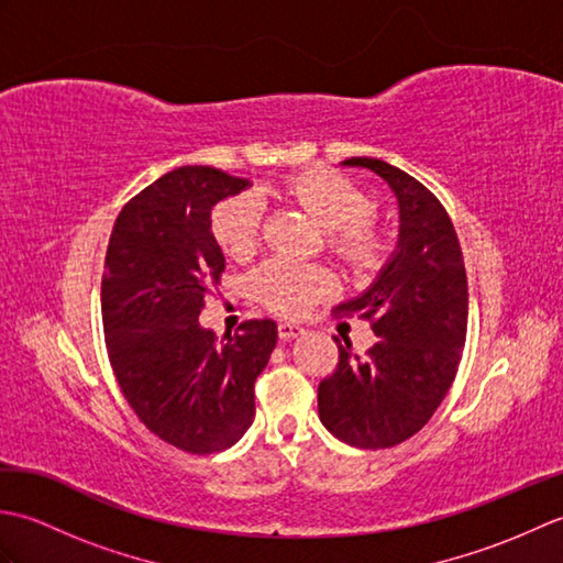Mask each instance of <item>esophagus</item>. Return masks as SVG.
Here are the masks:
<instances>
[{"label": "esophagus", "mask_w": 563, "mask_h": 563, "mask_svg": "<svg viewBox=\"0 0 563 563\" xmlns=\"http://www.w3.org/2000/svg\"><path fill=\"white\" fill-rule=\"evenodd\" d=\"M300 333H305V329L300 324H290V321H280L278 324V336L280 341H290V339H297Z\"/></svg>", "instance_id": "1"}]
</instances>
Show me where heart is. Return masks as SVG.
I'll use <instances>...</instances> for the list:
<instances>
[{
    "label": "heart",
    "mask_w": 563,
    "mask_h": 563,
    "mask_svg": "<svg viewBox=\"0 0 563 563\" xmlns=\"http://www.w3.org/2000/svg\"><path fill=\"white\" fill-rule=\"evenodd\" d=\"M285 196L302 206L329 232L333 254L357 273L382 266L387 239L367 218L373 200L349 178L329 169H307L285 181ZM263 222V202L254 194L222 200L212 210V236L232 258L254 254ZM258 300L278 314H302L319 297L331 292L333 280L327 268L305 266L290 258H273L254 275Z\"/></svg>",
    "instance_id": "b5f03b06"
}]
</instances>
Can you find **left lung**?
Returning a JSON list of instances; mask_svg holds the SVG:
<instances>
[{
  "instance_id": "obj_1",
  "label": "left lung",
  "mask_w": 563,
  "mask_h": 563,
  "mask_svg": "<svg viewBox=\"0 0 563 563\" xmlns=\"http://www.w3.org/2000/svg\"><path fill=\"white\" fill-rule=\"evenodd\" d=\"M385 178L399 202L397 251L369 288L339 305L373 321L379 339L365 355L341 345L319 385V418L353 448H394L418 433L445 399L466 339V273L450 214L413 176L382 159L351 157Z\"/></svg>"
}]
</instances>
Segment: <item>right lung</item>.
<instances>
[{
	"mask_svg": "<svg viewBox=\"0 0 563 563\" xmlns=\"http://www.w3.org/2000/svg\"><path fill=\"white\" fill-rule=\"evenodd\" d=\"M246 186L178 166L125 202L106 251L101 314L118 385L154 435L190 454L232 448L254 423V382L278 341L271 319L222 341L198 321L224 271L210 212Z\"/></svg>",
	"mask_w": 563,
	"mask_h": 563,
	"instance_id": "right-lung-1",
	"label": "right lung"
}]
</instances>
